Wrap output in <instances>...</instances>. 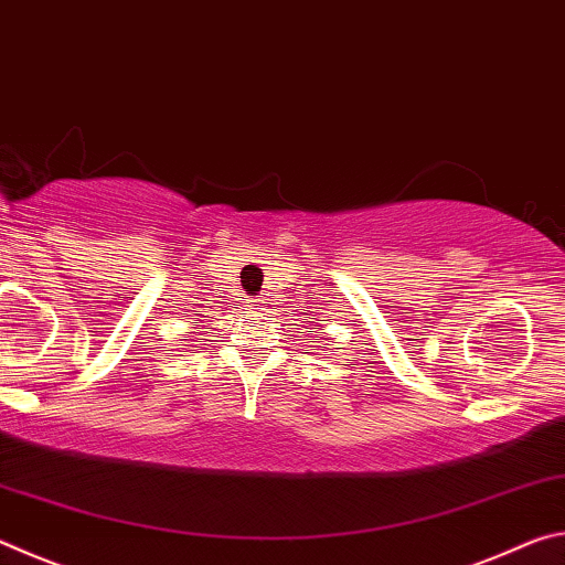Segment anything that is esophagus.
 I'll return each mask as SVG.
<instances>
[{
    "mask_svg": "<svg viewBox=\"0 0 565 565\" xmlns=\"http://www.w3.org/2000/svg\"><path fill=\"white\" fill-rule=\"evenodd\" d=\"M259 306H262V303H259V301H256V299H252V301H246V309H248V311H256V309H259Z\"/></svg>",
    "mask_w": 565,
    "mask_h": 565,
    "instance_id": "obj_1",
    "label": "esophagus"
}]
</instances>
